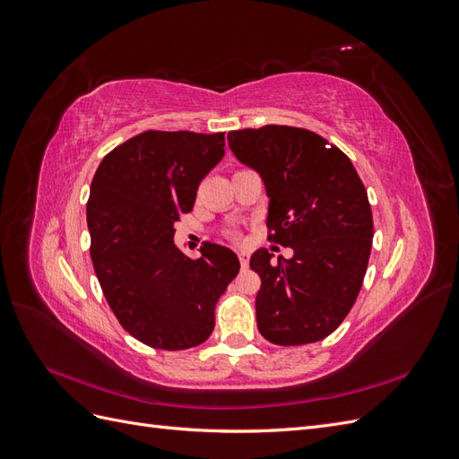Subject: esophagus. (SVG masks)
<instances>
[{
    "label": "esophagus",
    "instance_id": "esophagus-1",
    "mask_svg": "<svg viewBox=\"0 0 459 459\" xmlns=\"http://www.w3.org/2000/svg\"><path fill=\"white\" fill-rule=\"evenodd\" d=\"M248 258H251V256H248V253H245V251H241V253H239V262H241V268H247V266H248Z\"/></svg>",
    "mask_w": 459,
    "mask_h": 459
}]
</instances>
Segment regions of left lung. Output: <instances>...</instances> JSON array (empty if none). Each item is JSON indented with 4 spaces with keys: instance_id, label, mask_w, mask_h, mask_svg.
I'll return each mask as SVG.
<instances>
[{
    "instance_id": "1",
    "label": "left lung",
    "mask_w": 459,
    "mask_h": 459,
    "mask_svg": "<svg viewBox=\"0 0 459 459\" xmlns=\"http://www.w3.org/2000/svg\"><path fill=\"white\" fill-rule=\"evenodd\" d=\"M228 142L266 186L268 239L293 248L275 264L268 248L251 256L260 335L281 346L322 341L349 316L368 270L373 218L362 179L339 147L304 128L270 124Z\"/></svg>"
}]
</instances>
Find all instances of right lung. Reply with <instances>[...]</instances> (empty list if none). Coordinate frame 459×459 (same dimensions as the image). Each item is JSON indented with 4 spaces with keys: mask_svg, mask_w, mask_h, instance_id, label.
Returning <instances> with one entry per match:
<instances>
[{
    "mask_svg": "<svg viewBox=\"0 0 459 459\" xmlns=\"http://www.w3.org/2000/svg\"><path fill=\"white\" fill-rule=\"evenodd\" d=\"M224 145V132L147 130L110 151L93 176L86 208L93 270L120 325L151 349L204 342L218 299L239 273L228 247L204 243L191 260L174 245V224L191 212Z\"/></svg>",
    "mask_w": 459,
    "mask_h": 459,
    "instance_id": "right-lung-1",
    "label": "right lung"
}]
</instances>
